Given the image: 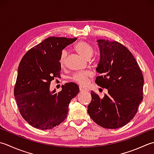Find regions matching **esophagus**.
<instances>
[{
	"label": "esophagus",
	"instance_id": "esophagus-1",
	"mask_svg": "<svg viewBox=\"0 0 154 154\" xmlns=\"http://www.w3.org/2000/svg\"><path fill=\"white\" fill-rule=\"evenodd\" d=\"M79 90L80 92H83V91H88L87 88H83L82 86H80L79 87Z\"/></svg>",
	"mask_w": 154,
	"mask_h": 154
}]
</instances>
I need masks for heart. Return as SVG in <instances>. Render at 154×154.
I'll return each instance as SVG.
<instances>
[{
    "label": "heart",
    "mask_w": 154,
    "mask_h": 154,
    "mask_svg": "<svg viewBox=\"0 0 154 154\" xmlns=\"http://www.w3.org/2000/svg\"><path fill=\"white\" fill-rule=\"evenodd\" d=\"M74 48L78 54L80 55L84 59L89 60L94 54V48L90 44L84 40H80L74 45ZM68 51L66 49L62 50L59 56V64L62 68H64L66 64V58ZM92 76V74L90 72H82L75 74L72 78L73 81L81 85H85L88 80Z\"/></svg>",
    "instance_id": "obj_1"
}]
</instances>
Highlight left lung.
I'll return each mask as SVG.
<instances>
[{
  "label": "left lung",
  "instance_id": "obj_1",
  "mask_svg": "<svg viewBox=\"0 0 154 154\" xmlns=\"http://www.w3.org/2000/svg\"><path fill=\"white\" fill-rule=\"evenodd\" d=\"M100 61L96 70L102 76L96 83L108 90L103 98L92 91L88 113L92 120L107 129L127 124L137 111L143 100V77L132 54L116 41L97 40Z\"/></svg>",
  "mask_w": 154,
  "mask_h": 154
}]
</instances>
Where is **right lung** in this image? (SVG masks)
Here are the masks:
<instances>
[{
    "label": "right lung",
    "mask_w": 154,
    "mask_h": 154,
    "mask_svg": "<svg viewBox=\"0 0 154 154\" xmlns=\"http://www.w3.org/2000/svg\"><path fill=\"white\" fill-rule=\"evenodd\" d=\"M77 40L49 37L28 51L18 66L14 94L23 118L32 127L52 129L67 117L71 100L79 92L74 82L66 83L58 93L50 90L51 81L60 76L59 56Z\"/></svg>",
    "instance_id": "obj_1"
}]
</instances>
